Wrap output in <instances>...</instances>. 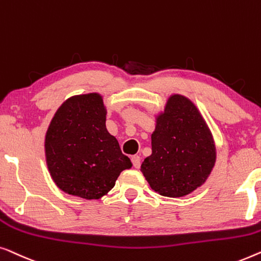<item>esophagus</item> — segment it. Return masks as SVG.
Listing matches in <instances>:
<instances>
[{
    "mask_svg": "<svg viewBox=\"0 0 261 261\" xmlns=\"http://www.w3.org/2000/svg\"><path fill=\"white\" fill-rule=\"evenodd\" d=\"M131 161H132V164H134V167L136 169H138L139 167H141V157H139V156H137V155L132 156Z\"/></svg>",
    "mask_w": 261,
    "mask_h": 261,
    "instance_id": "1",
    "label": "esophagus"
}]
</instances>
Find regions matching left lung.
<instances>
[{"label": "left lung", "instance_id": "obj_1", "mask_svg": "<svg viewBox=\"0 0 261 261\" xmlns=\"http://www.w3.org/2000/svg\"><path fill=\"white\" fill-rule=\"evenodd\" d=\"M152 153L141 170L160 195L181 197L202 186L215 164L211 131L189 99L174 94L157 117L151 135Z\"/></svg>", "mask_w": 261, "mask_h": 261}]
</instances>
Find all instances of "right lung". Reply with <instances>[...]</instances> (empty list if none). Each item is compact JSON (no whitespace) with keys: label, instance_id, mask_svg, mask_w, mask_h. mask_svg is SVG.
<instances>
[{"label":"right lung","instance_id":"right-lung-1","mask_svg":"<svg viewBox=\"0 0 261 261\" xmlns=\"http://www.w3.org/2000/svg\"><path fill=\"white\" fill-rule=\"evenodd\" d=\"M101 95L89 93L66 100L54 115L45 139L46 161L62 192L100 199L115 187L130 159L106 130Z\"/></svg>","mask_w":261,"mask_h":261}]
</instances>
